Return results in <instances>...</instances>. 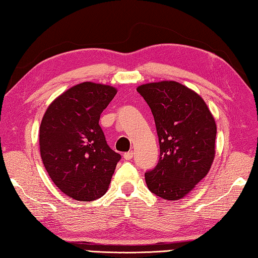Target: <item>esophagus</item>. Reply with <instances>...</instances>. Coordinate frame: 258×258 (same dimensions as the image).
I'll return each mask as SVG.
<instances>
[{
    "instance_id": "34e87169",
    "label": "esophagus",
    "mask_w": 258,
    "mask_h": 258,
    "mask_svg": "<svg viewBox=\"0 0 258 258\" xmlns=\"http://www.w3.org/2000/svg\"><path fill=\"white\" fill-rule=\"evenodd\" d=\"M133 157H134V153H133V152H128V153H125V154L123 155V158H124L125 160H130Z\"/></svg>"
}]
</instances>
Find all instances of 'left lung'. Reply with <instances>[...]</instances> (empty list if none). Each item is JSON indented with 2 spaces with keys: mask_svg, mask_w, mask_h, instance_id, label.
Segmentation results:
<instances>
[{
  "mask_svg": "<svg viewBox=\"0 0 258 258\" xmlns=\"http://www.w3.org/2000/svg\"><path fill=\"white\" fill-rule=\"evenodd\" d=\"M137 92L155 119L159 160L145 173L149 191L179 200L206 176L215 158L216 121L196 92L174 81L143 84Z\"/></svg>",
  "mask_w": 258,
  "mask_h": 258,
  "instance_id": "1",
  "label": "left lung"
}]
</instances>
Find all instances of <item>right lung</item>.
<instances>
[{
    "mask_svg": "<svg viewBox=\"0 0 258 258\" xmlns=\"http://www.w3.org/2000/svg\"><path fill=\"white\" fill-rule=\"evenodd\" d=\"M115 94L112 86L84 82L53 100L41 120L43 166L55 185L77 201L104 196L121 158L106 144L99 124Z\"/></svg>",
    "mask_w": 258,
    "mask_h": 258,
    "instance_id": "right-lung-1",
    "label": "right lung"
}]
</instances>
